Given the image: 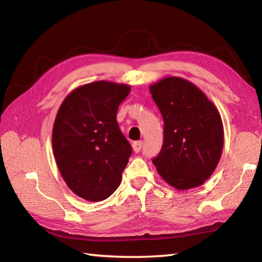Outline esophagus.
<instances>
[{"label": "esophagus", "mask_w": 262, "mask_h": 262, "mask_svg": "<svg viewBox=\"0 0 262 262\" xmlns=\"http://www.w3.org/2000/svg\"><path fill=\"white\" fill-rule=\"evenodd\" d=\"M142 145H143V143L141 141L140 142H134V143H133V151H134L135 153L141 152Z\"/></svg>", "instance_id": "obj_1"}]
</instances>
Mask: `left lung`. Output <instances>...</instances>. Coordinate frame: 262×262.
Listing matches in <instances>:
<instances>
[{"label": "left lung", "instance_id": "1", "mask_svg": "<svg viewBox=\"0 0 262 262\" xmlns=\"http://www.w3.org/2000/svg\"><path fill=\"white\" fill-rule=\"evenodd\" d=\"M164 120L163 146L153 159L162 179L177 190L197 188L213 174L224 145L215 104L192 82L166 76L149 85Z\"/></svg>", "mask_w": 262, "mask_h": 262}]
</instances>
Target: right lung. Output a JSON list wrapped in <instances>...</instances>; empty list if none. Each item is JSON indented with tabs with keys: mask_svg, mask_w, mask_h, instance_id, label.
<instances>
[{
	"mask_svg": "<svg viewBox=\"0 0 262 262\" xmlns=\"http://www.w3.org/2000/svg\"><path fill=\"white\" fill-rule=\"evenodd\" d=\"M130 85L96 81L70 92L59 105L52 133L55 161L76 196L101 202L113 194L132 154L117 122Z\"/></svg>",
	"mask_w": 262,
	"mask_h": 262,
	"instance_id": "right-lung-1",
	"label": "right lung"
}]
</instances>
